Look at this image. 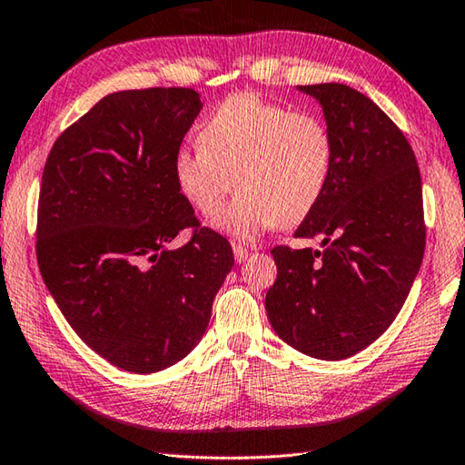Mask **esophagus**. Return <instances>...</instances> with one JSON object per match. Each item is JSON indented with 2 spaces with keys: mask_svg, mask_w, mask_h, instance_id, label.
Instances as JSON below:
<instances>
[{
  "mask_svg": "<svg viewBox=\"0 0 465 465\" xmlns=\"http://www.w3.org/2000/svg\"><path fill=\"white\" fill-rule=\"evenodd\" d=\"M248 256H250V252L246 248H242V246H238V243H233V258H235V262L248 261Z\"/></svg>",
  "mask_w": 465,
  "mask_h": 465,
  "instance_id": "1",
  "label": "esophagus"
}]
</instances>
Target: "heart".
I'll list each match as a JSON object with an SVG mask.
<instances>
[{
	"mask_svg": "<svg viewBox=\"0 0 465 465\" xmlns=\"http://www.w3.org/2000/svg\"><path fill=\"white\" fill-rule=\"evenodd\" d=\"M199 152L180 149L172 178L203 217H215L238 191L219 232L254 242L274 225L302 223L324 193L332 168V137L316 114L291 113L258 94L225 98L201 123Z\"/></svg>",
	"mask_w": 465,
	"mask_h": 465,
	"instance_id": "1",
	"label": "heart"
}]
</instances>
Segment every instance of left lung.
Here are the masks:
<instances>
[{
  "instance_id": "1",
  "label": "left lung",
  "mask_w": 465,
  "mask_h": 465,
  "mask_svg": "<svg viewBox=\"0 0 465 465\" xmlns=\"http://www.w3.org/2000/svg\"><path fill=\"white\" fill-rule=\"evenodd\" d=\"M322 106L332 168L295 238L277 246V281L264 308L281 341L341 361L375 342L402 310L424 254L422 184L404 133L365 94L344 84L297 85Z\"/></svg>"
}]
</instances>
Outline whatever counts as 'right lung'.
<instances>
[{
    "instance_id": "add662e5",
    "label": "right lung",
    "mask_w": 465,
    "mask_h": 465,
    "mask_svg": "<svg viewBox=\"0 0 465 465\" xmlns=\"http://www.w3.org/2000/svg\"><path fill=\"white\" fill-rule=\"evenodd\" d=\"M201 108L191 88L108 94L61 133L45 163V285L75 334L131 373L162 371L199 344L233 266L230 242L199 227L172 178ZM186 226L192 242L170 249Z\"/></svg>"
}]
</instances>
